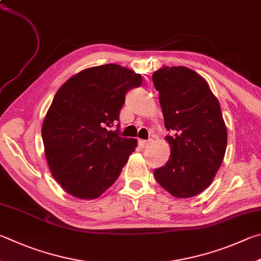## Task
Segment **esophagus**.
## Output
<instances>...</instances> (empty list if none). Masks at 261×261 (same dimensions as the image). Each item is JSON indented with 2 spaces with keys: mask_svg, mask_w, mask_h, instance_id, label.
Masks as SVG:
<instances>
[{
  "mask_svg": "<svg viewBox=\"0 0 261 261\" xmlns=\"http://www.w3.org/2000/svg\"><path fill=\"white\" fill-rule=\"evenodd\" d=\"M139 146L141 147V148H146V147H148L149 145H150V140H143V139H140L139 141Z\"/></svg>",
  "mask_w": 261,
  "mask_h": 261,
  "instance_id": "1",
  "label": "esophagus"
}]
</instances>
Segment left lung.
I'll list each match as a JSON object with an SVG mask.
<instances>
[{
  "instance_id": "obj_1",
  "label": "left lung",
  "mask_w": 261,
  "mask_h": 261,
  "mask_svg": "<svg viewBox=\"0 0 261 261\" xmlns=\"http://www.w3.org/2000/svg\"><path fill=\"white\" fill-rule=\"evenodd\" d=\"M162 108L170 158L155 169L158 182L172 196L193 197L211 185L224 160L227 127L220 105L200 74L163 66L153 74Z\"/></svg>"
}]
</instances>
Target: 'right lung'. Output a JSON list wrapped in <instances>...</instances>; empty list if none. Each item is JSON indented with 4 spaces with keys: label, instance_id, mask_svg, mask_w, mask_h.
Returning <instances> with one entry per match:
<instances>
[{
    "label": "right lung",
    "instance_id": "right-lung-1",
    "mask_svg": "<svg viewBox=\"0 0 261 261\" xmlns=\"http://www.w3.org/2000/svg\"><path fill=\"white\" fill-rule=\"evenodd\" d=\"M141 82L134 70L107 64L81 70L57 91L42 139L52 177L69 195L94 200L120 176L137 140L108 127L118 121L125 93Z\"/></svg>",
    "mask_w": 261,
    "mask_h": 261
}]
</instances>
